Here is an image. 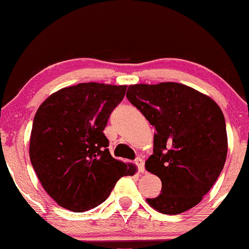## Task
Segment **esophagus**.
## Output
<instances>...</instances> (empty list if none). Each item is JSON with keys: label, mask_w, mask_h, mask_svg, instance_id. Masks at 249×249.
<instances>
[{"label": "esophagus", "mask_w": 249, "mask_h": 249, "mask_svg": "<svg viewBox=\"0 0 249 249\" xmlns=\"http://www.w3.org/2000/svg\"><path fill=\"white\" fill-rule=\"evenodd\" d=\"M135 163H136V166H137V168H138V172L140 173H144V170H145V164H144V160L142 159V158H136V159H135Z\"/></svg>", "instance_id": "obj_1"}]
</instances>
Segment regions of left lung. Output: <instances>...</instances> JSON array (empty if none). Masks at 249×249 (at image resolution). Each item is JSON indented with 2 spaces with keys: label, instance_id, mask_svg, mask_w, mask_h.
Here are the masks:
<instances>
[{
  "label": "left lung",
  "instance_id": "8db88e82",
  "mask_svg": "<svg viewBox=\"0 0 249 249\" xmlns=\"http://www.w3.org/2000/svg\"><path fill=\"white\" fill-rule=\"evenodd\" d=\"M127 98L156 128L147 172L161 179V193L147 198L168 215L189 211L201 201L223 169L228 137L222 109L211 97L175 82L135 85Z\"/></svg>",
  "mask_w": 249,
  "mask_h": 249
}]
</instances>
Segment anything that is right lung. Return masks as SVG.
<instances>
[{
    "label": "right lung",
    "instance_id": "right-lung-1",
    "mask_svg": "<svg viewBox=\"0 0 249 249\" xmlns=\"http://www.w3.org/2000/svg\"><path fill=\"white\" fill-rule=\"evenodd\" d=\"M125 89L79 83L58 90L38 107L30 141L31 162L60 207L76 213L95 208L122 176L136 172L135 166L111 156L103 132Z\"/></svg>",
    "mask_w": 249,
    "mask_h": 249
}]
</instances>
